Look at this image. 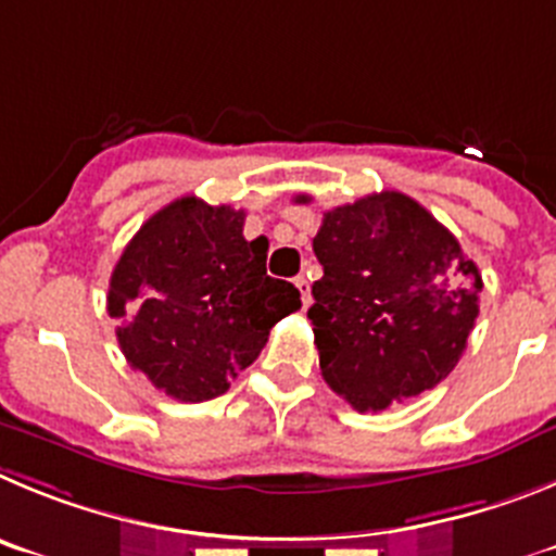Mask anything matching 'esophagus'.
<instances>
[{"instance_id":"1","label":"esophagus","mask_w":556,"mask_h":556,"mask_svg":"<svg viewBox=\"0 0 556 556\" xmlns=\"http://www.w3.org/2000/svg\"><path fill=\"white\" fill-rule=\"evenodd\" d=\"M293 285H296L299 296H302V307H309V282L304 277H296L293 279Z\"/></svg>"}]
</instances>
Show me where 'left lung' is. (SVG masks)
Masks as SVG:
<instances>
[{
    "label": "left lung",
    "mask_w": 556,
    "mask_h": 556,
    "mask_svg": "<svg viewBox=\"0 0 556 556\" xmlns=\"http://www.w3.org/2000/svg\"><path fill=\"white\" fill-rule=\"evenodd\" d=\"M313 252L324 277L307 318L338 396L379 413L452 374L479 315L482 274L427 207L399 191L340 204L324 213Z\"/></svg>",
    "instance_id": "8db88e82"
}]
</instances>
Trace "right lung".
Wrapping results in <instances>:
<instances>
[{
  "instance_id": "1",
  "label": "right lung",
  "mask_w": 556,
  "mask_h": 556,
  "mask_svg": "<svg viewBox=\"0 0 556 556\" xmlns=\"http://www.w3.org/2000/svg\"><path fill=\"white\" fill-rule=\"evenodd\" d=\"M243 218L229 204L174 199L135 232L110 277L124 357L177 402L222 396L274 324L302 307L293 285L266 274L268 241H247Z\"/></svg>"
}]
</instances>
